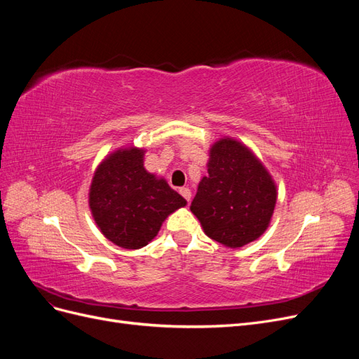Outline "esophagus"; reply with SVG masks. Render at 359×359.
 <instances>
[{"label":"esophagus","instance_id":"34e87169","mask_svg":"<svg viewBox=\"0 0 359 359\" xmlns=\"http://www.w3.org/2000/svg\"><path fill=\"white\" fill-rule=\"evenodd\" d=\"M180 193H181V196L186 199L187 202H190V199H191V191H190V189L189 187H181L180 189Z\"/></svg>","mask_w":359,"mask_h":359}]
</instances>
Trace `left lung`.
<instances>
[{
    "label": "left lung",
    "mask_w": 359,
    "mask_h": 359,
    "mask_svg": "<svg viewBox=\"0 0 359 359\" xmlns=\"http://www.w3.org/2000/svg\"><path fill=\"white\" fill-rule=\"evenodd\" d=\"M276 201V184L262 163L226 137L211 148L208 175L201 180L190 210L211 240L236 248L266 231Z\"/></svg>",
    "instance_id": "obj_1"
}]
</instances>
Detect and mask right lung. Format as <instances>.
Returning <instances> with one entry per match:
<instances>
[{"label":"right lung","instance_id":"right-lung-1","mask_svg":"<svg viewBox=\"0 0 359 359\" xmlns=\"http://www.w3.org/2000/svg\"><path fill=\"white\" fill-rule=\"evenodd\" d=\"M186 199L144 168V149H118L95 170L90 208L102 233L114 244L136 250L158 233L161 223Z\"/></svg>","mask_w":359,"mask_h":359}]
</instances>
